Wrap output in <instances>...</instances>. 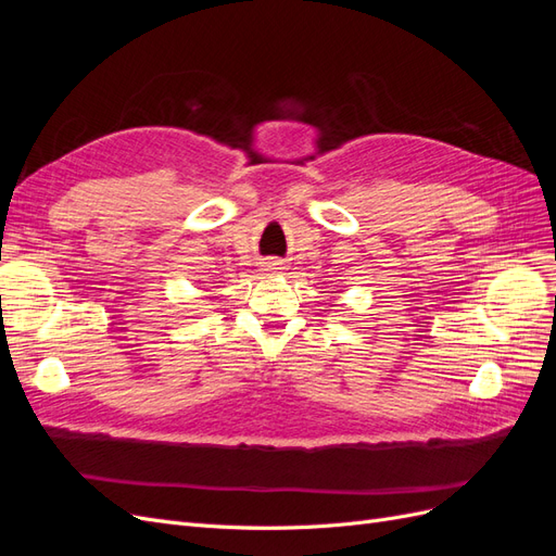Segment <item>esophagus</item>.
Instances as JSON below:
<instances>
[{"instance_id":"34e87169","label":"esophagus","mask_w":556,"mask_h":556,"mask_svg":"<svg viewBox=\"0 0 556 556\" xmlns=\"http://www.w3.org/2000/svg\"><path fill=\"white\" fill-rule=\"evenodd\" d=\"M278 268H282L280 262H266L264 264V271H278Z\"/></svg>"}]
</instances>
